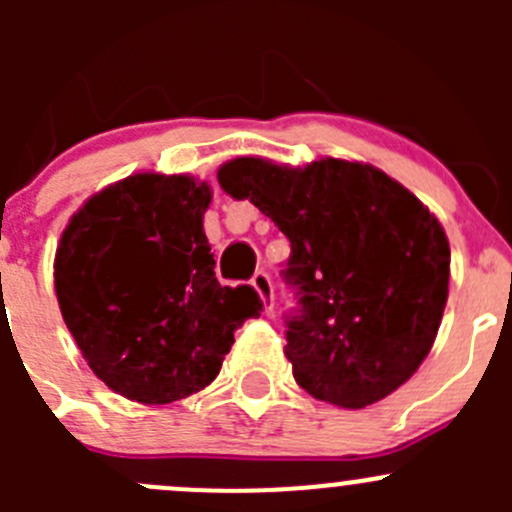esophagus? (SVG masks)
Masks as SVG:
<instances>
[{
    "mask_svg": "<svg viewBox=\"0 0 512 512\" xmlns=\"http://www.w3.org/2000/svg\"><path fill=\"white\" fill-rule=\"evenodd\" d=\"M252 287L257 289V294H260V299H262V307H265V312L270 314L272 309H275V289H272V277L267 275L265 270L255 272V277H252Z\"/></svg>",
    "mask_w": 512,
    "mask_h": 512,
    "instance_id": "esophagus-1",
    "label": "esophagus"
}]
</instances>
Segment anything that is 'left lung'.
Masks as SVG:
<instances>
[{"instance_id": "left-lung-1", "label": "left lung", "mask_w": 512, "mask_h": 512, "mask_svg": "<svg viewBox=\"0 0 512 512\" xmlns=\"http://www.w3.org/2000/svg\"><path fill=\"white\" fill-rule=\"evenodd\" d=\"M289 240L282 280L297 384L342 409L376 404L431 352L448 299L451 247L436 215L374 165L339 158L287 168L235 158L218 170Z\"/></svg>"}]
</instances>
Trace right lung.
<instances>
[{"label":"right lung","mask_w":512,"mask_h":512,"mask_svg":"<svg viewBox=\"0 0 512 512\" xmlns=\"http://www.w3.org/2000/svg\"><path fill=\"white\" fill-rule=\"evenodd\" d=\"M208 205V183L138 173L86 200L61 235V317L98 379L138 404L205 389L235 329L262 312L250 285L215 277Z\"/></svg>","instance_id":"obj_1"}]
</instances>
